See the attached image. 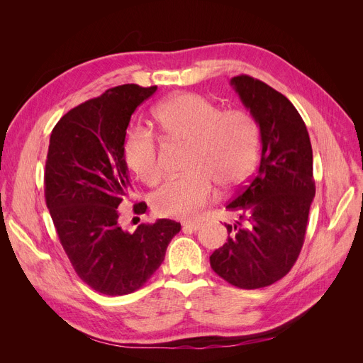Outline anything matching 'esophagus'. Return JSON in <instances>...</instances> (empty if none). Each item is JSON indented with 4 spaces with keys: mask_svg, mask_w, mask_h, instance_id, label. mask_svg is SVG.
<instances>
[{
    "mask_svg": "<svg viewBox=\"0 0 363 363\" xmlns=\"http://www.w3.org/2000/svg\"><path fill=\"white\" fill-rule=\"evenodd\" d=\"M182 226H184L185 231H199L201 223L200 222H184Z\"/></svg>",
    "mask_w": 363,
    "mask_h": 363,
    "instance_id": "esophagus-1",
    "label": "esophagus"
}]
</instances>
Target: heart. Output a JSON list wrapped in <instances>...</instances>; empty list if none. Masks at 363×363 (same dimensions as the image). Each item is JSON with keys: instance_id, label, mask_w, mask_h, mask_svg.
Wrapping results in <instances>:
<instances>
[{"instance_id": "heart-1", "label": "heart", "mask_w": 363, "mask_h": 363, "mask_svg": "<svg viewBox=\"0 0 363 363\" xmlns=\"http://www.w3.org/2000/svg\"><path fill=\"white\" fill-rule=\"evenodd\" d=\"M152 118L163 137L189 145L188 175L166 182L152 196L159 216L197 218L223 189L241 185L257 160L259 125L244 108L222 110L200 94H178L160 103ZM128 167L143 182L156 185L163 177L159 147L150 130H132L123 147Z\"/></svg>"}]
</instances>
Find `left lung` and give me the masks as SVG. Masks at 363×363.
<instances>
[{
  "label": "left lung",
  "mask_w": 363,
  "mask_h": 363,
  "mask_svg": "<svg viewBox=\"0 0 363 363\" xmlns=\"http://www.w3.org/2000/svg\"><path fill=\"white\" fill-rule=\"evenodd\" d=\"M231 85L259 125L262 157L226 206L245 226L226 225L228 241L212 253L211 266L231 285L255 290L287 275L300 255L315 197L313 155L306 125L285 95L247 74Z\"/></svg>",
  "instance_id": "1"
}]
</instances>
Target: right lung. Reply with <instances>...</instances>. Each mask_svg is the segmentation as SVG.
Here are the masks:
<instances>
[{"label": "right lung", "instance_id": "obj_1", "mask_svg": "<svg viewBox=\"0 0 363 363\" xmlns=\"http://www.w3.org/2000/svg\"><path fill=\"white\" fill-rule=\"evenodd\" d=\"M126 84L67 111L54 126L45 162V201L78 277L95 291L123 296L141 289L164 260L181 223L159 219L123 231L119 204L130 179L123 157L132 113L156 92ZM144 201L133 204L143 215Z\"/></svg>", "mask_w": 363, "mask_h": 363}]
</instances>
